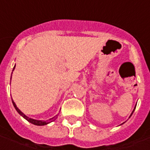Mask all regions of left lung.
Masks as SVG:
<instances>
[{"mask_svg":"<svg viewBox=\"0 0 150 150\" xmlns=\"http://www.w3.org/2000/svg\"><path fill=\"white\" fill-rule=\"evenodd\" d=\"M135 108H136V106L134 107V110H133V112H132V113H131V114H130V116H129V117H131V115H132V114H133V112H134V109H135Z\"/></svg>","mask_w":150,"mask_h":150,"instance_id":"left-lung-1","label":"left lung"}]
</instances>
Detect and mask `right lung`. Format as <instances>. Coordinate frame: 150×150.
<instances>
[{
  "label": "right lung",
  "mask_w": 150,
  "mask_h": 150,
  "mask_svg": "<svg viewBox=\"0 0 150 150\" xmlns=\"http://www.w3.org/2000/svg\"><path fill=\"white\" fill-rule=\"evenodd\" d=\"M16 66V65H15ZM15 69V67L14 68H13V70ZM11 100H12V98H11ZM12 103H13V106H14V108H16V110L17 111V112L20 114L21 116H22L23 118H25V119H26L29 123H31V124H35V125H38V126H43V125H46V124H50L51 122H52V121H54L55 119V117H53V118H50L49 120H47V121H43V120H37V119H33V118H29V117H27L26 115H25L23 112L21 111L20 109L16 107V103H14V101L12 100Z\"/></svg>",
  "instance_id": "1"
}]
</instances>
